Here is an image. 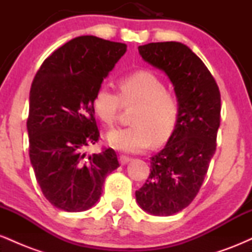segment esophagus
Returning a JSON list of instances; mask_svg holds the SVG:
<instances>
[{
  "instance_id": "1",
  "label": "esophagus",
  "mask_w": 252,
  "mask_h": 252,
  "mask_svg": "<svg viewBox=\"0 0 252 252\" xmlns=\"http://www.w3.org/2000/svg\"><path fill=\"white\" fill-rule=\"evenodd\" d=\"M130 161H131V158H128V156H124V155L120 156V163L122 164V166H124V164H126V163H129Z\"/></svg>"
}]
</instances>
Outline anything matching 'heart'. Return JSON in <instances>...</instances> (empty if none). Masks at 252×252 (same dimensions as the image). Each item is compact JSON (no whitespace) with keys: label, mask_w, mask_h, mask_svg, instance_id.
<instances>
[{"label":"heart","mask_w":252,"mask_h":252,"mask_svg":"<svg viewBox=\"0 0 252 252\" xmlns=\"http://www.w3.org/2000/svg\"><path fill=\"white\" fill-rule=\"evenodd\" d=\"M120 97L106 86H99L92 98L94 115L105 126L116 121L121 103L137 104L128 128L114 129L106 135L110 147L122 153L138 154L150 144L160 146L169 140L179 118V102L174 94L149 71H136L118 83Z\"/></svg>","instance_id":"1"}]
</instances>
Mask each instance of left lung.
<instances>
[{"mask_svg": "<svg viewBox=\"0 0 252 252\" xmlns=\"http://www.w3.org/2000/svg\"><path fill=\"white\" fill-rule=\"evenodd\" d=\"M149 65L164 72L179 102L175 130L150 158V174L136 190V201L153 216H172L192 202L216 152L220 124V92L201 59L181 42L138 46Z\"/></svg>", "mask_w": 252, "mask_h": 252, "instance_id": "1", "label": "left lung"}]
</instances>
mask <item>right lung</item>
<instances>
[{"instance_id": "obj_1", "label": "right lung", "mask_w": 252, "mask_h": 252, "mask_svg": "<svg viewBox=\"0 0 252 252\" xmlns=\"http://www.w3.org/2000/svg\"><path fill=\"white\" fill-rule=\"evenodd\" d=\"M126 52V45L74 37L36 72L30 94V158L43 195L57 209L82 212L100 198L106 175L120 167L109 148L84 150L99 137L92 98Z\"/></svg>"}]
</instances>
